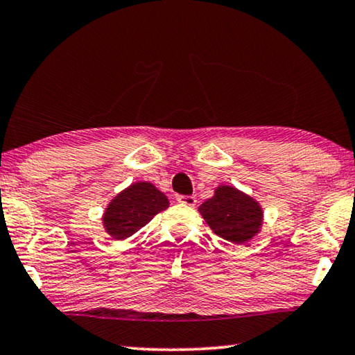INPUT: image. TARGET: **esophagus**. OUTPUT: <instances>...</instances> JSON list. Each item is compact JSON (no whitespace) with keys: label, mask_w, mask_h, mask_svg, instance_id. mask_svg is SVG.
<instances>
[{"label":"esophagus","mask_w":355,"mask_h":355,"mask_svg":"<svg viewBox=\"0 0 355 355\" xmlns=\"http://www.w3.org/2000/svg\"><path fill=\"white\" fill-rule=\"evenodd\" d=\"M182 205H186V207H194L197 203V199L194 196H178L177 199Z\"/></svg>","instance_id":"esophagus-1"}]
</instances>
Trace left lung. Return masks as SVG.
I'll return each mask as SVG.
<instances>
[{"label":"left lung","instance_id":"8db88e82","mask_svg":"<svg viewBox=\"0 0 355 355\" xmlns=\"http://www.w3.org/2000/svg\"><path fill=\"white\" fill-rule=\"evenodd\" d=\"M199 213L216 235L233 244H244L261 232L263 208L254 197L235 186L219 184Z\"/></svg>","mask_w":355,"mask_h":355}]
</instances>
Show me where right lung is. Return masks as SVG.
Instances as JSON below:
<instances>
[{
	"instance_id": "add662e5",
	"label": "right lung",
	"mask_w": 355,
	"mask_h": 355,
	"mask_svg": "<svg viewBox=\"0 0 355 355\" xmlns=\"http://www.w3.org/2000/svg\"><path fill=\"white\" fill-rule=\"evenodd\" d=\"M169 208V199L148 182L131 183L120 191L107 203L103 213V228L111 238L122 241L144 225H147L156 214Z\"/></svg>"
}]
</instances>
